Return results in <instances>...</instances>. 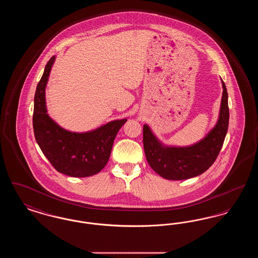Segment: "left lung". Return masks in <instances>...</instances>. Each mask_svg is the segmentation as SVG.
<instances>
[{"instance_id": "1", "label": "left lung", "mask_w": 258, "mask_h": 258, "mask_svg": "<svg viewBox=\"0 0 258 258\" xmlns=\"http://www.w3.org/2000/svg\"><path fill=\"white\" fill-rule=\"evenodd\" d=\"M222 97L218 121L201 140L188 146L166 145L148 124L143 125V145L149 165L160 177L179 181L197 177L214 163L227 134L228 94L221 79Z\"/></svg>"}]
</instances>
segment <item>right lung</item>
I'll use <instances>...</instances> for the list:
<instances>
[{
	"label": "right lung",
	"instance_id": "add662e5",
	"mask_svg": "<svg viewBox=\"0 0 258 258\" xmlns=\"http://www.w3.org/2000/svg\"><path fill=\"white\" fill-rule=\"evenodd\" d=\"M56 56L45 66L37 84L33 125L37 143L53 167L64 175L82 178L98 174L110 157L114 139L127 119L114 120L84 133L71 132L47 113L45 90Z\"/></svg>",
	"mask_w": 258,
	"mask_h": 258
}]
</instances>
